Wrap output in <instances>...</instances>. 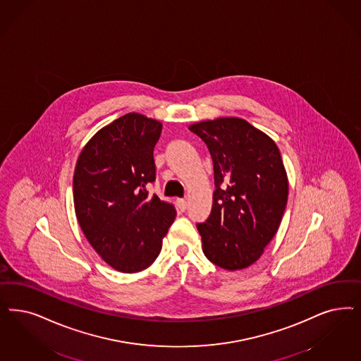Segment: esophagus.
Listing matches in <instances>:
<instances>
[{"label": "esophagus", "instance_id": "esophagus-1", "mask_svg": "<svg viewBox=\"0 0 361 361\" xmlns=\"http://www.w3.org/2000/svg\"><path fill=\"white\" fill-rule=\"evenodd\" d=\"M176 204H177V208L180 209L181 212L187 211L188 208V201L185 199H177L176 201Z\"/></svg>", "mask_w": 361, "mask_h": 361}]
</instances>
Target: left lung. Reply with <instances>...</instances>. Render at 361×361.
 Returning a JSON list of instances; mask_svg holds the SVG:
<instances>
[{"label":"left lung","mask_w":361,"mask_h":361,"mask_svg":"<svg viewBox=\"0 0 361 361\" xmlns=\"http://www.w3.org/2000/svg\"><path fill=\"white\" fill-rule=\"evenodd\" d=\"M207 144L214 172L209 217L196 225L202 252L214 265L237 271L262 256L281 223L288 178L274 140L241 118L189 126Z\"/></svg>","instance_id":"1"}]
</instances>
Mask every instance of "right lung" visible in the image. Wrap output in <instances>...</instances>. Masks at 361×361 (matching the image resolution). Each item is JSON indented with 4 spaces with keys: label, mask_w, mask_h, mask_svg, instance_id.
<instances>
[{
    "label": "right lung",
    "mask_w": 361,
    "mask_h": 361,
    "mask_svg": "<svg viewBox=\"0 0 361 361\" xmlns=\"http://www.w3.org/2000/svg\"><path fill=\"white\" fill-rule=\"evenodd\" d=\"M161 129L156 120L128 113L92 137L75 164L78 224L105 262L124 274L157 259L176 219L173 204L147 189L156 180L153 149Z\"/></svg>",
    "instance_id": "right-lung-1"
}]
</instances>
